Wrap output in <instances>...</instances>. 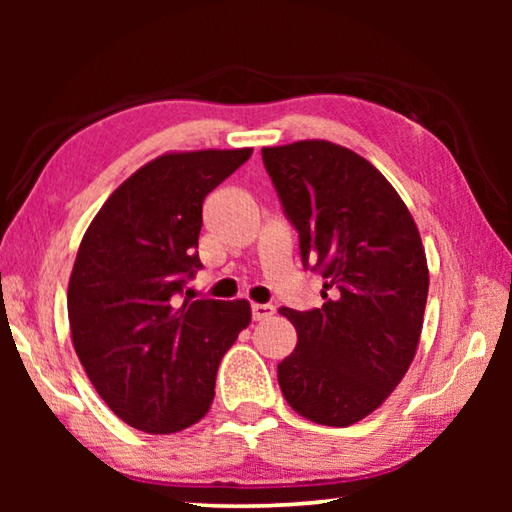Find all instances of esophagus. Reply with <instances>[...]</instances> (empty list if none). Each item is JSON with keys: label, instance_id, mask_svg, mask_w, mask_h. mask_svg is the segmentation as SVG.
I'll return each instance as SVG.
<instances>
[{"label": "esophagus", "instance_id": "obj_1", "mask_svg": "<svg viewBox=\"0 0 512 512\" xmlns=\"http://www.w3.org/2000/svg\"><path fill=\"white\" fill-rule=\"evenodd\" d=\"M250 314H253V320H266L275 314L273 305H253L250 307Z\"/></svg>", "mask_w": 512, "mask_h": 512}]
</instances>
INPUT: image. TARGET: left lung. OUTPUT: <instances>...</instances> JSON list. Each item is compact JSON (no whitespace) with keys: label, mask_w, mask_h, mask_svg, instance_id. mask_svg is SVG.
<instances>
[{"label":"left lung","mask_w":512,"mask_h":512,"mask_svg":"<svg viewBox=\"0 0 512 512\" xmlns=\"http://www.w3.org/2000/svg\"><path fill=\"white\" fill-rule=\"evenodd\" d=\"M262 160L298 230L325 305L282 307L298 343L277 363L284 400L325 427H350L393 393L418 350L429 268L420 232L393 185L325 140L266 146Z\"/></svg>","instance_id":"obj_1"}]
</instances>
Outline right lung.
<instances>
[{"label": "right lung", "mask_w": 512, "mask_h": 512, "mask_svg": "<svg viewBox=\"0 0 512 512\" xmlns=\"http://www.w3.org/2000/svg\"><path fill=\"white\" fill-rule=\"evenodd\" d=\"M253 149L167 153L94 216L67 289L74 350L117 418L176 433L210 411L223 354L250 323L246 300H183L203 264L205 196Z\"/></svg>", "instance_id": "obj_1"}]
</instances>
